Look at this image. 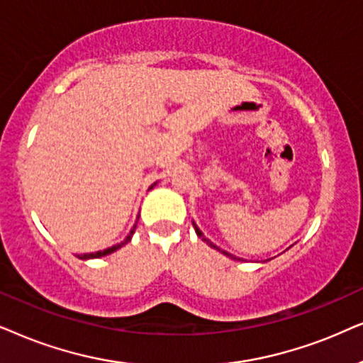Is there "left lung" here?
Wrapping results in <instances>:
<instances>
[{"label": "left lung", "mask_w": 363, "mask_h": 363, "mask_svg": "<svg viewBox=\"0 0 363 363\" xmlns=\"http://www.w3.org/2000/svg\"><path fill=\"white\" fill-rule=\"evenodd\" d=\"M194 229H196V234H197V235H199V238H201L202 240H204V242H206V244H209V245H211V247H214V249H217V250H220L219 247H216V245H214V244H212L209 239H206V238H204V234H202V232L199 230V227H197L196 224H194ZM220 252H222V254H224V255H227V257H230V259H238V257H234V255H230L229 252H225V250H220Z\"/></svg>", "instance_id": "8db88e82"}]
</instances>
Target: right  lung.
<instances>
[{
  "mask_svg": "<svg viewBox=\"0 0 363 363\" xmlns=\"http://www.w3.org/2000/svg\"><path fill=\"white\" fill-rule=\"evenodd\" d=\"M156 186V184H154ZM152 187V186H151ZM139 219V217H138ZM134 229H136V224H134V227L131 229V232H129V235L128 238H125L123 242L121 244H116V245H113V247H108V249H104V250H98V252H91V254H83V255H79V259H99V257H103V255H108V254H113L114 250H118V249H121L123 247L124 244H128L129 240H131V238H133V234H134Z\"/></svg>",
  "mask_w": 363,
  "mask_h": 363,
  "instance_id": "1",
  "label": "right lung"
}]
</instances>
